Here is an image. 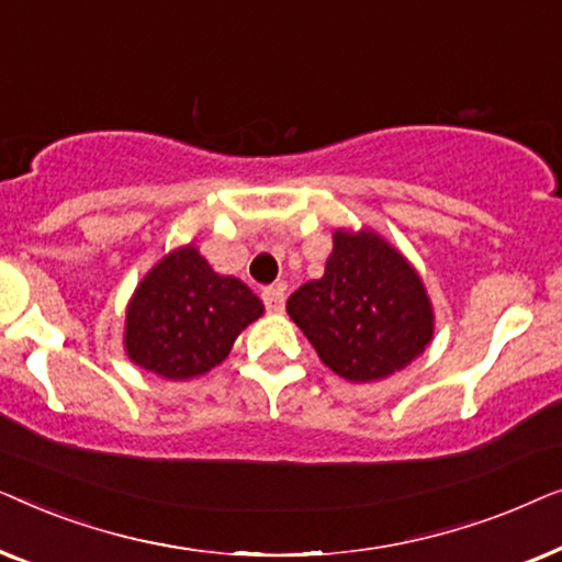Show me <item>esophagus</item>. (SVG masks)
I'll return each instance as SVG.
<instances>
[{"instance_id": "esophagus-1", "label": "esophagus", "mask_w": 562, "mask_h": 562, "mask_svg": "<svg viewBox=\"0 0 562 562\" xmlns=\"http://www.w3.org/2000/svg\"><path fill=\"white\" fill-rule=\"evenodd\" d=\"M263 302L268 312H283V304H286V294H283L281 283H273V286L263 289Z\"/></svg>"}]
</instances>
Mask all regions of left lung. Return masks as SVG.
Instances as JSON below:
<instances>
[{
	"label": "left lung",
	"mask_w": 562,
	"mask_h": 562,
	"mask_svg": "<svg viewBox=\"0 0 562 562\" xmlns=\"http://www.w3.org/2000/svg\"><path fill=\"white\" fill-rule=\"evenodd\" d=\"M286 312L322 363L352 383L402 371L435 335L419 273L373 229H337L325 276L299 286Z\"/></svg>",
	"instance_id": "1"
}]
</instances>
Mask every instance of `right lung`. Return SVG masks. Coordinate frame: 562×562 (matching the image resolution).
<instances>
[{"mask_svg":"<svg viewBox=\"0 0 562 562\" xmlns=\"http://www.w3.org/2000/svg\"><path fill=\"white\" fill-rule=\"evenodd\" d=\"M263 302L235 276L212 271L194 245L158 260L127 304L125 350L145 371L187 381L220 366Z\"/></svg>","mask_w":562,"mask_h":562,"instance_id":"1","label":"right lung"}]
</instances>
